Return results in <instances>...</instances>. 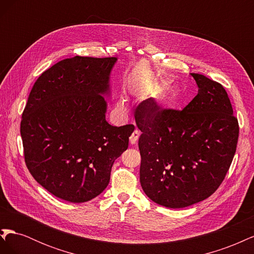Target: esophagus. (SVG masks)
Wrapping results in <instances>:
<instances>
[{
	"instance_id": "34e87169",
	"label": "esophagus",
	"mask_w": 254,
	"mask_h": 254,
	"mask_svg": "<svg viewBox=\"0 0 254 254\" xmlns=\"http://www.w3.org/2000/svg\"><path fill=\"white\" fill-rule=\"evenodd\" d=\"M139 136H140V131L137 129H135L134 131L132 132V134L130 135L129 137V141H130V144H135L137 142V140H139Z\"/></svg>"
}]
</instances>
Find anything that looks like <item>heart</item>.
<instances>
[{"instance_id": "heart-1", "label": "heart", "mask_w": 254, "mask_h": 254, "mask_svg": "<svg viewBox=\"0 0 254 254\" xmlns=\"http://www.w3.org/2000/svg\"><path fill=\"white\" fill-rule=\"evenodd\" d=\"M165 88H166V83L161 84V86L159 87L160 90H164ZM164 104L167 105V106H170V107L175 106V105L177 104V97H176V95H175V94L167 95V96L164 98ZM118 107H119L120 109H124V108H125V101H124V99H123V98L120 99V102L118 103Z\"/></svg>"}]
</instances>
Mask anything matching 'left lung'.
I'll return each instance as SVG.
<instances>
[{"label": "left lung", "instance_id": "8db88e82", "mask_svg": "<svg viewBox=\"0 0 254 254\" xmlns=\"http://www.w3.org/2000/svg\"><path fill=\"white\" fill-rule=\"evenodd\" d=\"M190 75L198 94L183 110H159L143 102L134 114L142 131V189L152 201L171 209L202 201L219 188L240 132L225 88L204 75Z\"/></svg>", "mask_w": 254, "mask_h": 254}]
</instances>
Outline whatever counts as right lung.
Returning a JSON list of instances; mask_svg holds the SVG:
<instances>
[{"label": "right lung", "instance_id": "1", "mask_svg": "<svg viewBox=\"0 0 254 254\" xmlns=\"http://www.w3.org/2000/svg\"><path fill=\"white\" fill-rule=\"evenodd\" d=\"M115 57L75 56L44 71L22 114L25 163L35 180L65 201L86 202L110 181L111 168L128 148L133 125L106 121Z\"/></svg>", "mask_w": 254, "mask_h": 254}]
</instances>
